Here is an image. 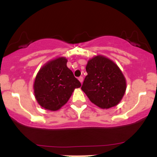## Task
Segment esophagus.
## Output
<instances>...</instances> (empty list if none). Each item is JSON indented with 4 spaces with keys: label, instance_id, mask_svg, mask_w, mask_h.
I'll list each match as a JSON object with an SVG mask.
<instances>
[{
    "label": "esophagus",
    "instance_id": "34e87169",
    "mask_svg": "<svg viewBox=\"0 0 157 157\" xmlns=\"http://www.w3.org/2000/svg\"><path fill=\"white\" fill-rule=\"evenodd\" d=\"M78 80H80V83H83V77H79V78H78Z\"/></svg>",
    "mask_w": 157,
    "mask_h": 157
}]
</instances>
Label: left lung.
<instances>
[{"mask_svg": "<svg viewBox=\"0 0 157 157\" xmlns=\"http://www.w3.org/2000/svg\"><path fill=\"white\" fill-rule=\"evenodd\" d=\"M81 90L93 103L102 109L118 105L126 90L124 75L118 66L103 56L88 61Z\"/></svg>", "mask_w": 157, "mask_h": 157, "instance_id": "obj_1", "label": "left lung"}]
</instances>
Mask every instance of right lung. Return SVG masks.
<instances>
[{
  "label": "right lung",
  "instance_id": "right-lung-1",
  "mask_svg": "<svg viewBox=\"0 0 157 157\" xmlns=\"http://www.w3.org/2000/svg\"><path fill=\"white\" fill-rule=\"evenodd\" d=\"M67 59L59 58L51 61L37 74L34 83L36 100L44 109L56 111L67 103L74 89L80 82L67 67Z\"/></svg>",
  "mask_w": 157,
  "mask_h": 157
}]
</instances>
